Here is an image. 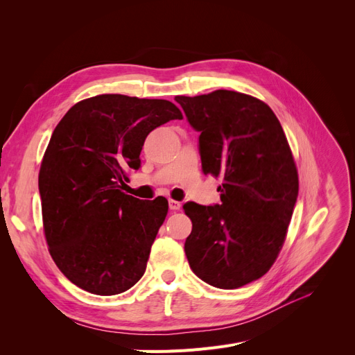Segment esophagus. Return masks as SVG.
<instances>
[{"label":"esophagus","instance_id":"1","mask_svg":"<svg viewBox=\"0 0 355 355\" xmlns=\"http://www.w3.org/2000/svg\"><path fill=\"white\" fill-rule=\"evenodd\" d=\"M168 206H170V210L177 211V210L181 209V202H178L175 200H170V201H168Z\"/></svg>","mask_w":355,"mask_h":355}]
</instances>
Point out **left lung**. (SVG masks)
I'll list each match as a JSON object with an SVG mask.
<instances>
[{"instance_id": "8db88e82", "label": "left lung", "mask_w": 355, "mask_h": 355, "mask_svg": "<svg viewBox=\"0 0 355 355\" xmlns=\"http://www.w3.org/2000/svg\"><path fill=\"white\" fill-rule=\"evenodd\" d=\"M175 101L200 132L202 173L223 177L221 204L182 206L193 223L185 256L201 281L236 289L262 277L282 249L300 190L296 165L265 102L225 89Z\"/></svg>"}]
</instances>
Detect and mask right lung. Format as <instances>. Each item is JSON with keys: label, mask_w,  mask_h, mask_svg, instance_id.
I'll use <instances>...</instances> for the list:
<instances>
[{"label": "right lung", "mask_w": 355, "mask_h": 355, "mask_svg": "<svg viewBox=\"0 0 355 355\" xmlns=\"http://www.w3.org/2000/svg\"><path fill=\"white\" fill-rule=\"evenodd\" d=\"M182 119L170 101L99 95L71 106L53 130L39 174L50 254L71 284L118 295L142 277L168 201L122 193L145 138Z\"/></svg>", "instance_id": "obj_1"}]
</instances>
